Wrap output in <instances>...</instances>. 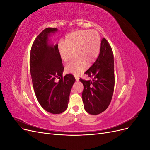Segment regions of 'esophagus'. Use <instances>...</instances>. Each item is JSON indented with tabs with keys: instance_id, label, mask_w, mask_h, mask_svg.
I'll return each instance as SVG.
<instances>
[{
	"instance_id": "34e87169",
	"label": "esophagus",
	"mask_w": 150,
	"mask_h": 150,
	"mask_svg": "<svg viewBox=\"0 0 150 150\" xmlns=\"http://www.w3.org/2000/svg\"><path fill=\"white\" fill-rule=\"evenodd\" d=\"M75 79L76 81H79V78L78 76H75Z\"/></svg>"
}]
</instances>
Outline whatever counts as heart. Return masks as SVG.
I'll use <instances>...</instances> for the list:
<instances>
[{"instance_id": "b5f03b06", "label": "heart", "mask_w": 150, "mask_h": 150, "mask_svg": "<svg viewBox=\"0 0 150 150\" xmlns=\"http://www.w3.org/2000/svg\"><path fill=\"white\" fill-rule=\"evenodd\" d=\"M101 49V38L94 30H77L66 35L64 41L58 44V52L64 62L69 61L74 53L76 59L68 64L65 71L67 73L79 76L96 60Z\"/></svg>"}]
</instances>
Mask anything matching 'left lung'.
I'll use <instances>...</instances> for the list:
<instances>
[{"instance_id":"left-lung-1","label":"left lung","mask_w":150,"mask_h":150,"mask_svg":"<svg viewBox=\"0 0 150 150\" xmlns=\"http://www.w3.org/2000/svg\"><path fill=\"white\" fill-rule=\"evenodd\" d=\"M85 74L93 80L79 79L84 85L82 98L84 110L90 115H99L110 105L115 87L114 57L105 38L101 42L100 52L96 61Z\"/></svg>"}]
</instances>
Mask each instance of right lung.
I'll list each match as a JSON object with an SVG mask.
<instances>
[{"instance_id":"obj_1","label":"right lung","mask_w":150,"mask_h":150,"mask_svg":"<svg viewBox=\"0 0 150 150\" xmlns=\"http://www.w3.org/2000/svg\"><path fill=\"white\" fill-rule=\"evenodd\" d=\"M58 30L48 28L40 33L33 42L30 54V71L36 98L46 111L60 114L66 110L73 75L62 76L64 67L58 52V44L52 43L50 36ZM60 79L56 82L55 79Z\"/></svg>"}]
</instances>
